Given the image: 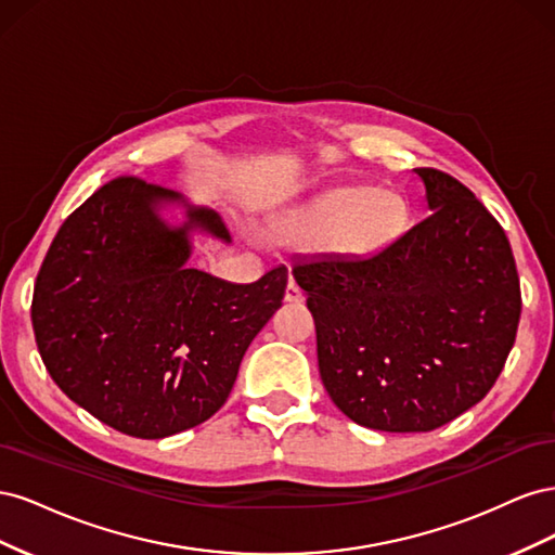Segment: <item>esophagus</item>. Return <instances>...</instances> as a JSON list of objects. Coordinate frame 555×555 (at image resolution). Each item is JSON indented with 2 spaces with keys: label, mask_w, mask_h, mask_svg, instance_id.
Returning <instances> with one entry per match:
<instances>
[{
  "label": "esophagus",
  "mask_w": 555,
  "mask_h": 555,
  "mask_svg": "<svg viewBox=\"0 0 555 555\" xmlns=\"http://www.w3.org/2000/svg\"><path fill=\"white\" fill-rule=\"evenodd\" d=\"M304 292H300V287L298 284L294 282V280H289V284H287V292H284V300H287V304H304Z\"/></svg>",
  "instance_id": "34e87169"
}]
</instances>
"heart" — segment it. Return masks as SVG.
<instances>
[{"instance_id":"b5f03b06","label":"heart","mask_w":555,"mask_h":555,"mask_svg":"<svg viewBox=\"0 0 555 555\" xmlns=\"http://www.w3.org/2000/svg\"><path fill=\"white\" fill-rule=\"evenodd\" d=\"M402 222V208L389 194L371 188H340L294 208L271 227L284 243L319 247L349 257L375 255Z\"/></svg>"}]
</instances>
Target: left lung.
I'll return each instance as SVG.
<instances>
[{
	"label": "left lung",
	"mask_w": 555,
	"mask_h": 555,
	"mask_svg": "<svg viewBox=\"0 0 555 555\" xmlns=\"http://www.w3.org/2000/svg\"><path fill=\"white\" fill-rule=\"evenodd\" d=\"M428 217L371 257L294 261L319 375L359 426L435 430L491 391L516 340L518 273L495 217L465 184L414 169Z\"/></svg>",
	"instance_id": "8db88e82"
}]
</instances>
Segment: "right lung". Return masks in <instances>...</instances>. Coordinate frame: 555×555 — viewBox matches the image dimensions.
<instances>
[{
	"instance_id": "add662e5",
	"label": "right lung",
	"mask_w": 555,
	"mask_h": 555,
	"mask_svg": "<svg viewBox=\"0 0 555 555\" xmlns=\"http://www.w3.org/2000/svg\"><path fill=\"white\" fill-rule=\"evenodd\" d=\"M171 205L180 225L163 217ZM194 233L231 243L215 210L115 178L66 217L37 275L31 326L46 371L131 438H169L220 410L287 289L284 266L251 284L190 268Z\"/></svg>"
}]
</instances>
